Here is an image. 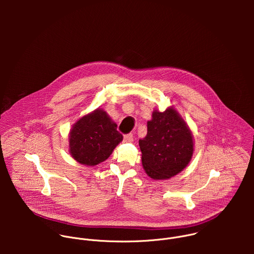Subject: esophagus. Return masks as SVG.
Segmentation results:
<instances>
[{"instance_id": "34e87169", "label": "esophagus", "mask_w": 254, "mask_h": 254, "mask_svg": "<svg viewBox=\"0 0 254 254\" xmlns=\"http://www.w3.org/2000/svg\"><path fill=\"white\" fill-rule=\"evenodd\" d=\"M124 139H125V141L131 142V141L133 140V136H132V134H131V133H127V134H125Z\"/></svg>"}]
</instances>
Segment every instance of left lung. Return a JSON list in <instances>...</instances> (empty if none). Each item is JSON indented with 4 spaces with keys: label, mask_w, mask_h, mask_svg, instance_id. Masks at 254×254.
Masks as SVG:
<instances>
[{
    "label": "left lung",
    "mask_w": 254,
    "mask_h": 254,
    "mask_svg": "<svg viewBox=\"0 0 254 254\" xmlns=\"http://www.w3.org/2000/svg\"><path fill=\"white\" fill-rule=\"evenodd\" d=\"M138 143L142 167L154 180H166L182 172L194 152L192 131L173 107L163 113L154 111L148 133Z\"/></svg>",
    "instance_id": "obj_1"
}]
</instances>
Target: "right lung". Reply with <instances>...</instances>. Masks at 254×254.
Instances as JSON below:
<instances>
[{
	"label": "right lung",
	"mask_w": 254,
	"mask_h": 254,
	"mask_svg": "<svg viewBox=\"0 0 254 254\" xmlns=\"http://www.w3.org/2000/svg\"><path fill=\"white\" fill-rule=\"evenodd\" d=\"M117 124L103 110L78 120L69 132V153L79 164L96 166L108 159L123 140Z\"/></svg>",
	"instance_id": "right-lung-1"
}]
</instances>
